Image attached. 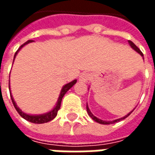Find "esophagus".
I'll list each match as a JSON object with an SVG mask.
<instances>
[{
    "mask_svg": "<svg viewBox=\"0 0 155 155\" xmlns=\"http://www.w3.org/2000/svg\"><path fill=\"white\" fill-rule=\"evenodd\" d=\"M90 79H91V74L88 73H82L79 77V81L81 82H88Z\"/></svg>",
    "mask_w": 155,
    "mask_h": 155,
    "instance_id": "34e87169",
    "label": "esophagus"
}]
</instances>
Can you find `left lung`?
<instances>
[{"label":"left lung","instance_id":"obj_1","mask_svg":"<svg viewBox=\"0 0 155 155\" xmlns=\"http://www.w3.org/2000/svg\"><path fill=\"white\" fill-rule=\"evenodd\" d=\"M128 42H129V44H130V46H131V48H132L133 50H134V51H136L137 53H139V54H140V55H141V56H142V57H143V53H142V52L140 51V49L137 47L136 45L134 44L132 41H128ZM86 110H87V113H88V114L90 115V117H91V119H92V120H94V121H96L97 123L101 124H110L117 123V122H119V121H120V120H124L125 118H127V117L129 116V115H130V114H131L132 112H133L134 109V110L132 111H130L129 114H127L126 115H124V116L122 117V118H120V119H117V120H110V121H108V120H101V119H99V118H97V117H96V116H94V114L91 113V110H90V108H89V106H88V104H86Z\"/></svg>","mask_w":155,"mask_h":155}]
</instances>
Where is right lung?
<instances>
[{
    "label": "right lung",
    "mask_w": 155,
    "mask_h": 155,
    "mask_svg": "<svg viewBox=\"0 0 155 155\" xmlns=\"http://www.w3.org/2000/svg\"><path fill=\"white\" fill-rule=\"evenodd\" d=\"M33 42V41H27L25 43L22 45L21 47L19 48L17 51L15 52V55H14V59H13V62L15 61V56H16V54H18V52L21 50L22 47H24L25 45H26L29 43H31ZM10 82V81H9ZM77 82V80H74V81H72L70 83H67V84H65L62 87L61 91V93H60V95H59V98H58V101L56 102V104L54 106L53 109H51V110H50L49 112H46V113H45V114H26L25 112H23V111L20 109V108L17 106V104L15 103V100H14V98L12 96V92H11V86H10V83H9V90H10V94H11V98H12V103L14 104V107L16 110V111L18 112L19 114L21 115V116L23 118V119H25V120H27V121H30V122H31V123L34 124H44V123H47L49 121H51V120H54L55 116L57 115L58 110H60V108H61V101H62V98L64 96L65 93L67 92L70 89H71L73 85H74L75 83Z\"/></svg>",
    "instance_id": "add662e5"
}]
</instances>
